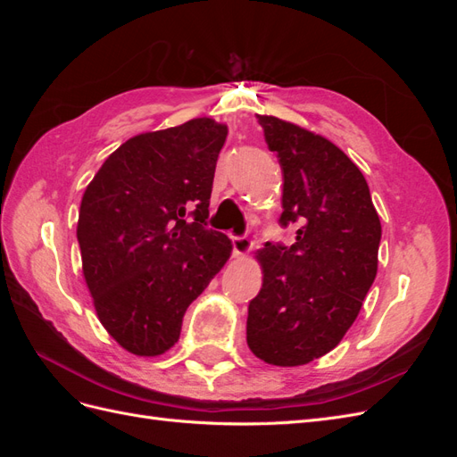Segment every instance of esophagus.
I'll use <instances>...</instances> for the list:
<instances>
[{
    "instance_id": "esophagus-1",
    "label": "esophagus",
    "mask_w": 457,
    "mask_h": 457,
    "mask_svg": "<svg viewBox=\"0 0 457 457\" xmlns=\"http://www.w3.org/2000/svg\"><path fill=\"white\" fill-rule=\"evenodd\" d=\"M230 240H232V253H234V257H244L245 253L252 252L253 242L247 238V237H234V234H232Z\"/></svg>"
}]
</instances>
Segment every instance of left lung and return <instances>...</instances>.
<instances>
[{
  "label": "left lung",
  "mask_w": 457,
  "mask_h": 457,
  "mask_svg": "<svg viewBox=\"0 0 457 457\" xmlns=\"http://www.w3.org/2000/svg\"><path fill=\"white\" fill-rule=\"evenodd\" d=\"M278 156L280 225H297L292 245L257 253L262 287L247 307V347L274 366H301L347 334L378 274L379 215L362 171L334 143L274 116H259Z\"/></svg>",
  "instance_id": "obj_1"
}]
</instances>
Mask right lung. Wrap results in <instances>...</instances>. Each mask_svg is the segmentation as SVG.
Masks as SVG:
<instances>
[{
  "label": "right lung",
  "mask_w": 457,
  "mask_h": 457,
  "mask_svg": "<svg viewBox=\"0 0 457 457\" xmlns=\"http://www.w3.org/2000/svg\"><path fill=\"white\" fill-rule=\"evenodd\" d=\"M227 133L195 118L137 135L81 198L78 242L96 316L137 356L173 347L188 305L230 257V240L205 227Z\"/></svg>",
  "instance_id": "add662e5"
}]
</instances>
